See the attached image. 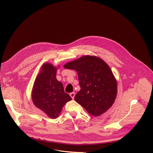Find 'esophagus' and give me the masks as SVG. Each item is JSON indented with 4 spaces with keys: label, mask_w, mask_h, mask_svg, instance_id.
I'll use <instances>...</instances> for the list:
<instances>
[{
    "label": "esophagus",
    "mask_w": 153,
    "mask_h": 153,
    "mask_svg": "<svg viewBox=\"0 0 153 153\" xmlns=\"http://www.w3.org/2000/svg\"><path fill=\"white\" fill-rule=\"evenodd\" d=\"M75 93L74 92H71V93H70V96H71V97L72 99H73L74 98V97H75Z\"/></svg>",
    "instance_id": "esophagus-1"
}]
</instances>
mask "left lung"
Returning <instances> with one entry per match:
<instances>
[{
	"label": "left lung",
	"instance_id": "1",
	"mask_svg": "<svg viewBox=\"0 0 153 153\" xmlns=\"http://www.w3.org/2000/svg\"><path fill=\"white\" fill-rule=\"evenodd\" d=\"M64 68L77 71L81 90L74 100L89 114L98 117L112 106L117 95V82L102 59L85 55L64 64Z\"/></svg>",
	"mask_w": 153,
	"mask_h": 153
}]
</instances>
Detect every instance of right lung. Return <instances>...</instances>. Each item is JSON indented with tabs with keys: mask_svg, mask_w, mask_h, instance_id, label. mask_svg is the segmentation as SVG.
I'll list each match as a JSON object with an SVG mask.
<instances>
[{
	"mask_svg": "<svg viewBox=\"0 0 153 153\" xmlns=\"http://www.w3.org/2000/svg\"><path fill=\"white\" fill-rule=\"evenodd\" d=\"M58 68L48 62L43 64L31 91V99L35 107L53 119L58 118L64 105L72 100L64 92L62 82L56 79Z\"/></svg>",
	"mask_w": 153,
	"mask_h": 153,
	"instance_id": "right-lung-1",
	"label": "right lung"
}]
</instances>
